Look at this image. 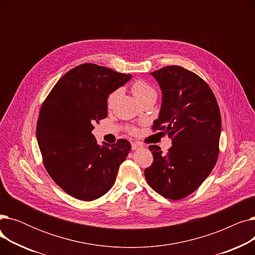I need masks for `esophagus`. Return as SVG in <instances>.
<instances>
[{"mask_svg":"<svg viewBox=\"0 0 255 255\" xmlns=\"http://www.w3.org/2000/svg\"><path fill=\"white\" fill-rule=\"evenodd\" d=\"M142 148V144L139 143V142H132L131 143V149L132 150H137V149H140Z\"/></svg>","mask_w":255,"mask_h":255,"instance_id":"obj_1","label":"esophagus"}]
</instances>
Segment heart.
Segmentation results:
<instances>
[{
    "label": "heart",
    "mask_w": 255,
    "mask_h": 255,
    "mask_svg": "<svg viewBox=\"0 0 255 255\" xmlns=\"http://www.w3.org/2000/svg\"><path fill=\"white\" fill-rule=\"evenodd\" d=\"M131 92L140 103H142L144 100L149 99V98L157 97V92H156L155 88L151 84L146 82V80L140 79V78L134 80V82L132 83ZM120 94H121V91L119 89H117V90L113 91L109 96H107V99H106L107 109H113V106L115 105L118 97L120 96ZM127 131L129 134H136V133L138 132L137 128L134 126L127 127Z\"/></svg>",
    "instance_id": "1"
}]
</instances>
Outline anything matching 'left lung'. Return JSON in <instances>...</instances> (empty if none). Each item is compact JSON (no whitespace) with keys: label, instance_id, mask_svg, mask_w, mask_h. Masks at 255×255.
<instances>
[{"label":"left lung","instance_id":"left-lung-1","mask_svg":"<svg viewBox=\"0 0 255 255\" xmlns=\"http://www.w3.org/2000/svg\"><path fill=\"white\" fill-rule=\"evenodd\" d=\"M151 74L162 91L152 130L167 133L172 145L165 154L159 145L149 146L154 160L144 177L157 193L178 200L193 193L217 162L220 110L209 85L184 67L166 66Z\"/></svg>","mask_w":255,"mask_h":255}]
</instances>
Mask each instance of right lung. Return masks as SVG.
<instances>
[{
	"instance_id": "obj_1",
	"label": "right lung",
	"mask_w": 255,
	"mask_h": 255,
	"mask_svg": "<svg viewBox=\"0 0 255 255\" xmlns=\"http://www.w3.org/2000/svg\"><path fill=\"white\" fill-rule=\"evenodd\" d=\"M130 74L86 63L67 72L39 111L37 140L50 178L67 193L91 202L115 181L131 145L126 139L98 144L94 124L107 117L106 99L126 84Z\"/></svg>"
}]
</instances>
